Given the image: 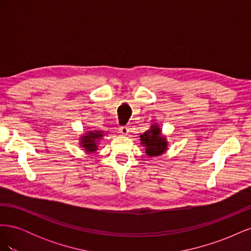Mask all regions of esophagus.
<instances>
[{
  "instance_id": "34e87169",
  "label": "esophagus",
  "mask_w": 251,
  "mask_h": 251,
  "mask_svg": "<svg viewBox=\"0 0 251 251\" xmlns=\"http://www.w3.org/2000/svg\"><path fill=\"white\" fill-rule=\"evenodd\" d=\"M119 131H120V133L123 134V135H125V136H126L128 133H130V127H128L127 126H120V128H119Z\"/></svg>"
}]
</instances>
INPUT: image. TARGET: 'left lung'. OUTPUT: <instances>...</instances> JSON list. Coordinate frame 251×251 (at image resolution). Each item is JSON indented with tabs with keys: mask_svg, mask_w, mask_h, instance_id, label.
<instances>
[{
	"mask_svg": "<svg viewBox=\"0 0 251 251\" xmlns=\"http://www.w3.org/2000/svg\"><path fill=\"white\" fill-rule=\"evenodd\" d=\"M141 146L146 148V154L149 157H157L164 154L168 150V140L162 136L161 128L158 124L151 126V128L140 135Z\"/></svg>",
	"mask_w": 251,
	"mask_h": 251,
	"instance_id": "1",
	"label": "left lung"
}]
</instances>
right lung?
I'll return each mask as SVG.
<instances>
[{
    "mask_svg": "<svg viewBox=\"0 0 251 251\" xmlns=\"http://www.w3.org/2000/svg\"><path fill=\"white\" fill-rule=\"evenodd\" d=\"M103 136V131H89L79 137L80 147L88 154L95 153Z\"/></svg>",
    "mask_w": 251,
    "mask_h": 251,
    "instance_id": "add662e5",
    "label": "right lung"
}]
</instances>
